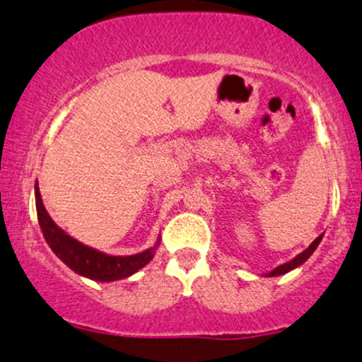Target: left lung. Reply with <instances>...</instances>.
<instances>
[{"instance_id": "obj_1", "label": "left lung", "mask_w": 362, "mask_h": 362, "mask_svg": "<svg viewBox=\"0 0 362 362\" xmlns=\"http://www.w3.org/2000/svg\"><path fill=\"white\" fill-rule=\"evenodd\" d=\"M322 238H323V235H320L317 240H315L313 243L310 245L308 248H306L305 252L303 253H300V255L298 257H294L293 260H289V262H286V264H282V265H279V267H276L274 269V271H271V272H267L265 274V276L267 277H276V276H284V274H288V272H291V271H294V269H298V267H301L303 264H305L306 260L310 259L311 257V253H313L315 250H317V247L320 245V242H322Z\"/></svg>"}]
</instances>
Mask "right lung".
I'll return each mask as SVG.
<instances>
[{
  "label": "right lung",
  "mask_w": 362,
  "mask_h": 362,
  "mask_svg": "<svg viewBox=\"0 0 362 362\" xmlns=\"http://www.w3.org/2000/svg\"><path fill=\"white\" fill-rule=\"evenodd\" d=\"M35 207L45 242L56 253L57 259L64 262L71 271L83 277H88L91 281L112 282L126 279L149 264V260L155 257L158 245H160V236H158L156 243L144 252L134 253V255H109V253H103L97 248H91L88 245L78 242L76 238L69 236L52 221V218L44 207L39 184H35Z\"/></svg>",
  "instance_id": "add662e5"
}]
</instances>
